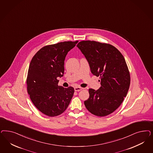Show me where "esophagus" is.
<instances>
[{
  "instance_id": "obj_1",
  "label": "esophagus",
  "mask_w": 153,
  "mask_h": 153,
  "mask_svg": "<svg viewBox=\"0 0 153 153\" xmlns=\"http://www.w3.org/2000/svg\"><path fill=\"white\" fill-rule=\"evenodd\" d=\"M83 89V88L80 87H76L74 88V90H75V91H80L82 90Z\"/></svg>"
}]
</instances>
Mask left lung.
<instances>
[{
  "label": "left lung",
  "mask_w": 153,
  "mask_h": 153,
  "mask_svg": "<svg viewBox=\"0 0 153 153\" xmlns=\"http://www.w3.org/2000/svg\"><path fill=\"white\" fill-rule=\"evenodd\" d=\"M76 46L88 61L91 73L101 79L99 89H89L85 108L94 115H108L118 108L128 93L131 78L126 60L109 44L84 40Z\"/></svg>",
  "instance_id": "left-lung-1"
}]
</instances>
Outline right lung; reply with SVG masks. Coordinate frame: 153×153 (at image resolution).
I'll list each match as a JSON object with an SVG mask.
<instances>
[{
	"label": "right lung",
	"mask_w": 153,
	"mask_h": 153,
	"mask_svg": "<svg viewBox=\"0 0 153 153\" xmlns=\"http://www.w3.org/2000/svg\"><path fill=\"white\" fill-rule=\"evenodd\" d=\"M78 42L68 41L45 46L30 62L26 79L27 92L35 106L48 117L64 113L73 96L74 88L58 85V78L64 73L66 56Z\"/></svg>",
	"instance_id": "obj_1"
}]
</instances>
